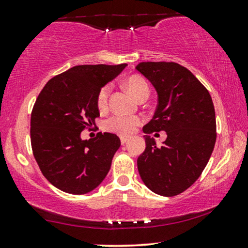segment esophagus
<instances>
[{"label": "esophagus", "instance_id": "1", "mask_svg": "<svg viewBox=\"0 0 248 248\" xmlns=\"http://www.w3.org/2000/svg\"><path fill=\"white\" fill-rule=\"evenodd\" d=\"M120 140H121L122 144H124V143H126L127 141H129V136H121Z\"/></svg>", "mask_w": 248, "mask_h": 248}]
</instances>
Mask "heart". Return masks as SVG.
<instances>
[{
  "mask_svg": "<svg viewBox=\"0 0 248 248\" xmlns=\"http://www.w3.org/2000/svg\"><path fill=\"white\" fill-rule=\"evenodd\" d=\"M126 88L135 99L143 93H149L148 83L140 76H133L128 78L126 80ZM108 95L109 86H105V88L101 89L99 94H98V107L100 109H104L107 106ZM140 124H141V119L139 116L115 114L107 119L105 127L109 132L121 134V135H128V134L133 133Z\"/></svg>",
  "mask_w": 248,
  "mask_h": 248,
  "instance_id": "heart-1",
  "label": "heart"
}]
</instances>
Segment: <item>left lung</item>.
<instances>
[{
	"mask_svg": "<svg viewBox=\"0 0 248 248\" xmlns=\"http://www.w3.org/2000/svg\"><path fill=\"white\" fill-rule=\"evenodd\" d=\"M158 95L156 112L143 127L145 150L137 169L149 189L162 196L183 193L198 180L216 142L213 99L187 68L174 62H141L136 65ZM165 131L157 147L149 133Z\"/></svg>",
	"mask_w": 248,
	"mask_h": 248,
	"instance_id": "obj_1",
	"label": "left lung"
}]
</instances>
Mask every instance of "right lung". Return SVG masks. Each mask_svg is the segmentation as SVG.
I'll return each mask as SVG.
<instances>
[{
  "instance_id": "add662e5",
  "label": "right lung",
  "mask_w": 248,
  "mask_h": 248,
  "mask_svg": "<svg viewBox=\"0 0 248 248\" xmlns=\"http://www.w3.org/2000/svg\"><path fill=\"white\" fill-rule=\"evenodd\" d=\"M126 63L75 65L53 77L39 93L31 114V144L44 177L69 194L97 188L111 169L120 139L98 133L82 140L80 133L99 116L98 94Z\"/></svg>"
}]
</instances>
